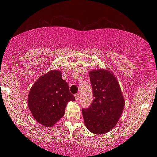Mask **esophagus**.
<instances>
[{
  "instance_id": "esophagus-1",
  "label": "esophagus",
  "mask_w": 157,
  "mask_h": 157,
  "mask_svg": "<svg viewBox=\"0 0 157 157\" xmlns=\"http://www.w3.org/2000/svg\"><path fill=\"white\" fill-rule=\"evenodd\" d=\"M75 100H78L79 99V98H80V95H79V94H76L75 95Z\"/></svg>"
}]
</instances>
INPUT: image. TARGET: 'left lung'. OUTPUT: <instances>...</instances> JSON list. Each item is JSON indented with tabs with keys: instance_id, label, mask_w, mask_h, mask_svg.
<instances>
[{
	"instance_id": "8db88e82",
	"label": "left lung",
	"mask_w": 157,
	"mask_h": 157,
	"mask_svg": "<svg viewBox=\"0 0 157 157\" xmlns=\"http://www.w3.org/2000/svg\"><path fill=\"white\" fill-rule=\"evenodd\" d=\"M93 102L82 109L85 126L96 134L107 133L113 128L121 116L124 100L118 80L104 69L91 71Z\"/></svg>"
}]
</instances>
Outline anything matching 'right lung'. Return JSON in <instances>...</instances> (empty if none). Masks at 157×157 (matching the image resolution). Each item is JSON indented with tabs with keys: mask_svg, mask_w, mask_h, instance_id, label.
Masks as SVG:
<instances>
[{
	"mask_svg": "<svg viewBox=\"0 0 157 157\" xmlns=\"http://www.w3.org/2000/svg\"><path fill=\"white\" fill-rule=\"evenodd\" d=\"M59 71H52L34 82L29 93L28 107L36 121L51 127L64 116L69 101L75 100Z\"/></svg>",
	"mask_w": 157,
	"mask_h": 157,
	"instance_id": "obj_1",
	"label": "right lung"
}]
</instances>
